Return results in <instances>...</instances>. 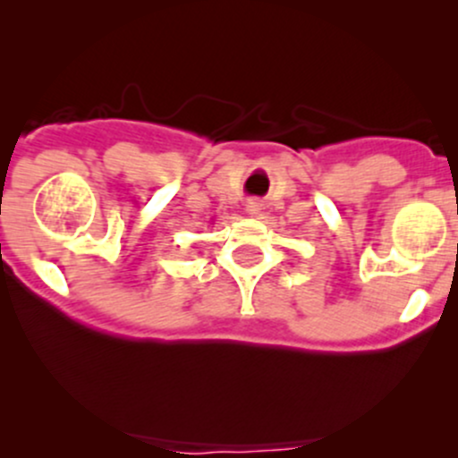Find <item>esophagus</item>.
Wrapping results in <instances>:
<instances>
[{"label": "esophagus", "mask_w": 458, "mask_h": 458, "mask_svg": "<svg viewBox=\"0 0 458 458\" xmlns=\"http://www.w3.org/2000/svg\"><path fill=\"white\" fill-rule=\"evenodd\" d=\"M246 212H248V215H259V212H261V201L248 199L246 201Z\"/></svg>", "instance_id": "34e87169"}]
</instances>
